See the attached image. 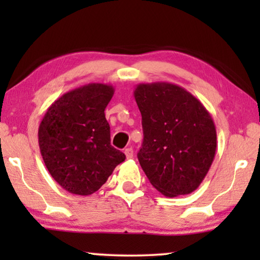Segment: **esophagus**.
<instances>
[{
	"mask_svg": "<svg viewBox=\"0 0 260 260\" xmlns=\"http://www.w3.org/2000/svg\"><path fill=\"white\" fill-rule=\"evenodd\" d=\"M124 154H125V156H126V158H127V159L133 158V156H134V150H133V148H126L125 150H124Z\"/></svg>",
	"mask_w": 260,
	"mask_h": 260,
	"instance_id": "34e87169",
	"label": "esophagus"
}]
</instances>
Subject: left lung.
<instances>
[{
    "instance_id": "1",
    "label": "left lung",
    "mask_w": 260,
    "mask_h": 260,
    "mask_svg": "<svg viewBox=\"0 0 260 260\" xmlns=\"http://www.w3.org/2000/svg\"><path fill=\"white\" fill-rule=\"evenodd\" d=\"M135 101L142 115L140 165L165 197L190 194L200 186L216 151V130L202 103L172 83L138 84Z\"/></svg>"
}]
</instances>
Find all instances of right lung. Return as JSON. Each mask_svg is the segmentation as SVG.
<instances>
[{
    "label": "right lung",
    "instance_id": "1",
    "mask_svg": "<svg viewBox=\"0 0 260 260\" xmlns=\"http://www.w3.org/2000/svg\"><path fill=\"white\" fill-rule=\"evenodd\" d=\"M112 85L90 83L66 92L39 125V147L53 179L71 194L97 191L125 155L110 143L105 108Z\"/></svg>",
    "mask_w": 260,
    "mask_h": 260
}]
</instances>
